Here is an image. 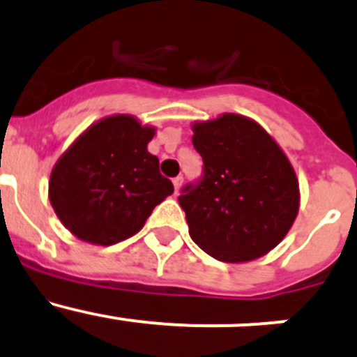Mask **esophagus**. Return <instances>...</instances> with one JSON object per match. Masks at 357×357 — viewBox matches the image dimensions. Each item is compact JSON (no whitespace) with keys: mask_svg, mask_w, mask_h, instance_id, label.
Returning <instances> with one entry per match:
<instances>
[{"mask_svg":"<svg viewBox=\"0 0 357 357\" xmlns=\"http://www.w3.org/2000/svg\"><path fill=\"white\" fill-rule=\"evenodd\" d=\"M172 185H174V193H179V190H181V185H183V176H178V178L172 179Z\"/></svg>","mask_w":357,"mask_h":357,"instance_id":"esophagus-1","label":"esophagus"}]
</instances>
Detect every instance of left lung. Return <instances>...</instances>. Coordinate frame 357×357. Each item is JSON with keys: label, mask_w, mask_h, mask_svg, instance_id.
Here are the masks:
<instances>
[{"label": "left lung", "mask_w": 357, "mask_h": 357, "mask_svg": "<svg viewBox=\"0 0 357 357\" xmlns=\"http://www.w3.org/2000/svg\"><path fill=\"white\" fill-rule=\"evenodd\" d=\"M204 179L178 197L190 236L222 262L254 261L290 231L301 205L289 157L254 119L221 114L192 124Z\"/></svg>", "instance_id": "obj_1"}]
</instances>
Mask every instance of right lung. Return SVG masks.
<instances>
[{
	"mask_svg": "<svg viewBox=\"0 0 357 357\" xmlns=\"http://www.w3.org/2000/svg\"><path fill=\"white\" fill-rule=\"evenodd\" d=\"M155 131L135 115H109L93 122L56 160L50 204L75 238L105 247L122 242L174 192L146 149Z\"/></svg>",
	"mask_w": 357,
	"mask_h": 357,
	"instance_id": "1",
	"label": "right lung"
}]
</instances>
